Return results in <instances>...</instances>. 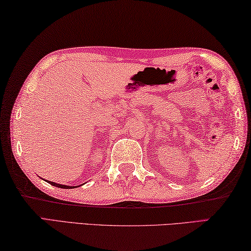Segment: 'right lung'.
I'll use <instances>...</instances> for the list:
<instances>
[{
	"instance_id": "right-lung-1",
	"label": "right lung",
	"mask_w": 251,
	"mask_h": 251,
	"mask_svg": "<svg viewBox=\"0 0 251 251\" xmlns=\"http://www.w3.org/2000/svg\"><path fill=\"white\" fill-rule=\"evenodd\" d=\"M50 184L54 187H59V188H63V189H71V188H75V187H70V186H64V184H59V183H55V182H52V181H48Z\"/></svg>"
}]
</instances>
